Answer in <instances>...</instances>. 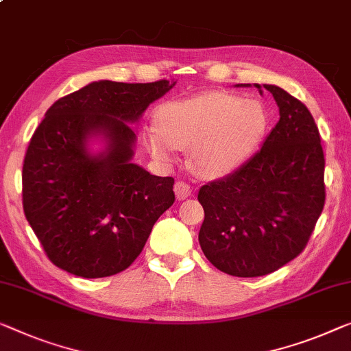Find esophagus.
I'll use <instances>...</instances> for the list:
<instances>
[{"label":"esophagus","mask_w":351,"mask_h":351,"mask_svg":"<svg viewBox=\"0 0 351 351\" xmlns=\"http://www.w3.org/2000/svg\"><path fill=\"white\" fill-rule=\"evenodd\" d=\"M173 191H175L176 200H180V202H181V200H186V198L189 197L191 193H192L191 186H189V184H186V182H182V181H178V182H175Z\"/></svg>","instance_id":"obj_1"}]
</instances>
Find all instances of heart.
Segmentation results:
<instances>
[{
  "instance_id": "heart-1",
  "label": "heart",
  "mask_w": 351,
  "mask_h": 351,
  "mask_svg": "<svg viewBox=\"0 0 351 351\" xmlns=\"http://www.w3.org/2000/svg\"><path fill=\"white\" fill-rule=\"evenodd\" d=\"M159 125L143 130V145L159 162H173L178 151L191 149V167L203 178L232 175L263 142L269 118L263 104L223 91L165 102Z\"/></svg>"
}]
</instances>
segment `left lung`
<instances>
[{"label": "left lung", "mask_w": 351, "mask_h": 351, "mask_svg": "<svg viewBox=\"0 0 351 351\" xmlns=\"http://www.w3.org/2000/svg\"><path fill=\"white\" fill-rule=\"evenodd\" d=\"M237 86H250L241 83ZM279 121L243 167L198 191L205 221L198 243L222 273L258 277L302 252L325 205V156L307 107L276 85Z\"/></svg>", "instance_id": "left-lung-1"}]
</instances>
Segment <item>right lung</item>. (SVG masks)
<instances>
[{
	"label": "right lung",
	"instance_id": "right-lung-1",
	"mask_svg": "<svg viewBox=\"0 0 351 351\" xmlns=\"http://www.w3.org/2000/svg\"><path fill=\"white\" fill-rule=\"evenodd\" d=\"M175 83L99 80L47 110L25 154L23 211L58 268L85 279L121 273L173 205V178L132 162L130 124Z\"/></svg>",
	"mask_w": 351,
	"mask_h": 351
}]
</instances>
